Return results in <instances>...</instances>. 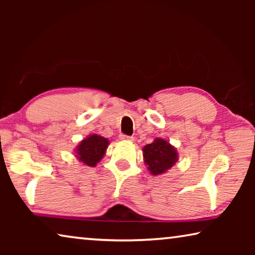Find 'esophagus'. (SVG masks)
I'll return each mask as SVG.
<instances>
[{
	"label": "esophagus",
	"instance_id": "34e87169",
	"mask_svg": "<svg viewBox=\"0 0 255 255\" xmlns=\"http://www.w3.org/2000/svg\"><path fill=\"white\" fill-rule=\"evenodd\" d=\"M120 139L122 140H132L133 138L130 136H127V135H120Z\"/></svg>",
	"mask_w": 255,
	"mask_h": 255
}]
</instances>
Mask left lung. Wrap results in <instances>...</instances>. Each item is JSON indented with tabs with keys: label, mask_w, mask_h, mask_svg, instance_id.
<instances>
[{
	"label": "left lung",
	"mask_w": 255,
	"mask_h": 255,
	"mask_svg": "<svg viewBox=\"0 0 255 255\" xmlns=\"http://www.w3.org/2000/svg\"><path fill=\"white\" fill-rule=\"evenodd\" d=\"M144 162L150 174L159 175L169 171L178 162L176 148L163 138H155L152 144L143 147Z\"/></svg>",
	"instance_id": "1"
}]
</instances>
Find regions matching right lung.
<instances>
[{"label": "right lung", "instance_id": "add662e5", "mask_svg": "<svg viewBox=\"0 0 255 255\" xmlns=\"http://www.w3.org/2000/svg\"><path fill=\"white\" fill-rule=\"evenodd\" d=\"M108 146H109V140L107 138L93 133L85 137L76 146L75 156L85 165L96 166L105 156Z\"/></svg>", "mask_w": 255, "mask_h": 255}]
</instances>
